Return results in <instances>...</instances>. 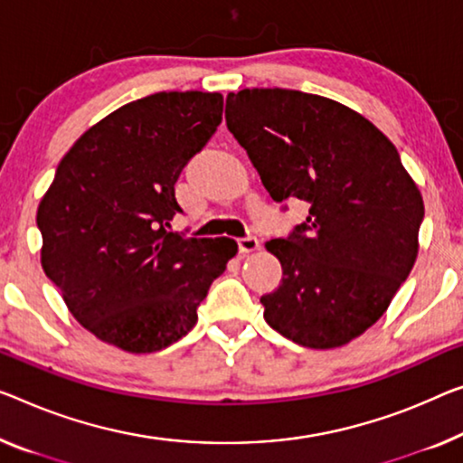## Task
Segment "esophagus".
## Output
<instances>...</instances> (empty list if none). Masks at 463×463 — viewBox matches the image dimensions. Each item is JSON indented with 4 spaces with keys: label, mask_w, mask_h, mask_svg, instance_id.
<instances>
[{
    "label": "esophagus",
    "mask_w": 463,
    "mask_h": 463,
    "mask_svg": "<svg viewBox=\"0 0 463 463\" xmlns=\"http://www.w3.org/2000/svg\"><path fill=\"white\" fill-rule=\"evenodd\" d=\"M255 250H260V241L253 234H247V237L239 239V251L241 253H251Z\"/></svg>",
    "instance_id": "obj_1"
}]
</instances>
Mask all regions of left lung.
<instances>
[{
  "mask_svg": "<svg viewBox=\"0 0 463 463\" xmlns=\"http://www.w3.org/2000/svg\"><path fill=\"white\" fill-rule=\"evenodd\" d=\"M224 114L274 202L309 203L306 222L266 243L282 280L260 299L264 318L303 347H341L381 318L410 276L422 195L395 145L333 99L243 89L229 93Z\"/></svg>",
  "mask_w": 463,
  "mask_h": 463,
  "instance_id": "left-lung-1",
  "label": "left lung"
}]
</instances>
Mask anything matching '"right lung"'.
<instances>
[{
  "mask_svg": "<svg viewBox=\"0 0 463 463\" xmlns=\"http://www.w3.org/2000/svg\"><path fill=\"white\" fill-rule=\"evenodd\" d=\"M220 93L160 91L87 130L41 199V266L99 341L151 354L183 339L237 253L232 239L165 231L175 184L222 122Z\"/></svg>",
  "mask_w": 463,
  "mask_h": 463,
  "instance_id": "1",
  "label": "right lung"
}]
</instances>
